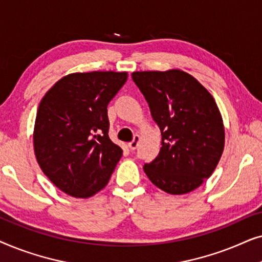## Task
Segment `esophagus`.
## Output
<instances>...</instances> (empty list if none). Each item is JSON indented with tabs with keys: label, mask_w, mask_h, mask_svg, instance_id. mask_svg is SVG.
<instances>
[{
	"label": "esophagus",
	"mask_w": 262,
	"mask_h": 262,
	"mask_svg": "<svg viewBox=\"0 0 262 262\" xmlns=\"http://www.w3.org/2000/svg\"><path fill=\"white\" fill-rule=\"evenodd\" d=\"M138 143H139V136L136 135L135 137H134V141L130 142V143H128V144H127V145H128V149H130V150H135V149L138 146Z\"/></svg>",
	"instance_id": "esophagus-1"
}]
</instances>
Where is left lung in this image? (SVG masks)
Returning <instances> with one entry per match:
<instances>
[{
  "instance_id": "obj_1",
  "label": "left lung",
  "mask_w": 262,
  "mask_h": 262,
  "mask_svg": "<svg viewBox=\"0 0 262 262\" xmlns=\"http://www.w3.org/2000/svg\"><path fill=\"white\" fill-rule=\"evenodd\" d=\"M132 80L148 102L162 146L143 167L169 194L194 191L211 177L224 150L223 119L213 96L185 71H135Z\"/></svg>"
}]
</instances>
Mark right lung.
I'll use <instances>...</instances> for the list:
<instances>
[{
  "label": "right lung",
  "instance_id": "add662e5",
  "mask_svg": "<svg viewBox=\"0 0 262 262\" xmlns=\"http://www.w3.org/2000/svg\"><path fill=\"white\" fill-rule=\"evenodd\" d=\"M127 73H74L57 81L39 103L33 131L35 159L50 181L75 198L108 184L123 150L108 137L107 105Z\"/></svg>",
  "mask_w": 262,
  "mask_h": 262
}]
</instances>
